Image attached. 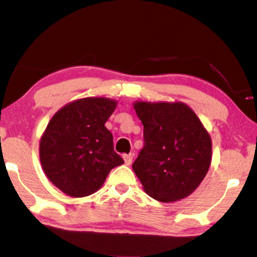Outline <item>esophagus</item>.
I'll return each mask as SVG.
<instances>
[{
  "mask_svg": "<svg viewBox=\"0 0 257 257\" xmlns=\"http://www.w3.org/2000/svg\"><path fill=\"white\" fill-rule=\"evenodd\" d=\"M133 158H134V155H133V153H129V155H124V156H123V159H124L125 166H131Z\"/></svg>",
  "mask_w": 257,
  "mask_h": 257,
  "instance_id": "1",
  "label": "esophagus"
}]
</instances>
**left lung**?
Masks as SVG:
<instances>
[{
    "label": "left lung",
    "instance_id": "8db88e82",
    "mask_svg": "<svg viewBox=\"0 0 257 257\" xmlns=\"http://www.w3.org/2000/svg\"><path fill=\"white\" fill-rule=\"evenodd\" d=\"M145 145L133 163L144 191L158 202L190 196L211 163V138L184 102L135 101Z\"/></svg>",
    "mask_w": 257,
    "mask_h": 257
}]
</instances>
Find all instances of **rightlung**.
<instances>
[{"instance_id": "add662e5", "label": "right lung", "mask_w": 257, "mask_h": 257, "mask_svg": "<svg viewBox=\"0 0 257 257\" xmlns=\"http://www.w3.org/2000/svg\"><path fill=\"white\" fill-rule=\"evenodd\" d=\"M116 106L108 98L78 99L49 120L40 141V161L49 181L67 196L93 194L111 169L124 163L105 126Z\"/></svg>"}]
</instances>
